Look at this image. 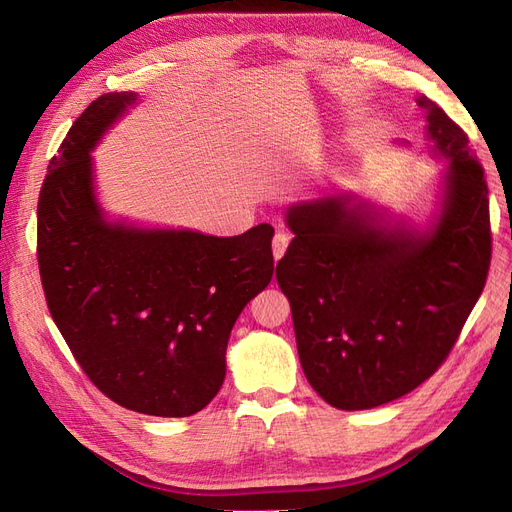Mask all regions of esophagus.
Masks as SVG:
<instances>
[{
    "mask_svg": "<svg viewBox=\"0 0 512 512\" xmlns=\"http://www.w3.org/2000/svg\"><path fill=\"white\" fill-rule=\"evenodd\" d=\"M290 243V235L284 230H277L275 237H273V258L280 260L286 254V247Z\"/></svg>",
    "mask_w": 512,
    "mask_h": 512,
    "instance_id": "1",
    "label": "esophagus"
}]
</instances>
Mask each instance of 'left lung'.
<instances>
[{
  "label": "left lung",
  "instance_id": "1",
  "mask_svg": "<svg viewBox=\"0 0 512 512\" xmlns=\"http://www.w3.org/2000/svg\"><path fill=\"white\" fill-rule=\"evenodd\" d=\"M429 151L446 160L425 224L352 192L286 209L294 239L275 277L290 301L303 374L337 410L404 397L440 367L483 292L489 190L468 136L425 96ZM406 145V143H404Z\"/></svg>",
  "mask_w": 512,
  "mask_h": 512
}]
</instances>
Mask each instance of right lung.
<instances>
[{
	"mask_svg": "<svg viewBox=\"0 0 512 512\" xmlns=\"http://www.w3.org/2000/svg\"><path fill=\"white\" fill-rule=\"evenodd\" d=\"M138 104L134 91L91 102L49 164L38 200L46 305L74 359L115 404L192 416L226 378L232 327L273 277V226L237 237L113 220L91 151Z\"/></svg>",
	"mask_w": 512,
	"mask_h": 512,
	"instance_id": "obj_1",
	"label": "right lung"
}]
</instances>
